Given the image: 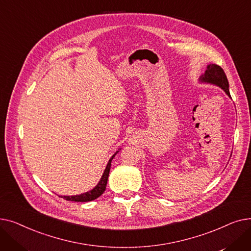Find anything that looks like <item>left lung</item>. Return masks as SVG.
Here are the masks:
<instances>
[{
    "instance_id": "left-lung-1",
    "label": "left lung",
    "mask_w": 251,
    "mask_h": 251,
    "mask_svg": "<svg viewBox=\"0 0 251 251\" xmlns=\"http://www.w3.org/2000/svg\"><path fill=\"white\" fill-rule=\"evenodd\" d=\"M200 80L201 82L210 83V84H215V85L220 86L229 97H231L230 91H229V82H228L227 76L219 65H216V64L207 65L206 70H205L204 74L201 76Z\"/></svg>"
}]
</instances>
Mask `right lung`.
Here are the masks:
<instances>
[{
	"label": "right lung",
	"mask_w": 251,
	"mask_h": 251,
	"mask_svg": "<svg viewBox=\"0 0 251 251\" xmlns=\"http://www.w3.org/2000/svg\"><path fill=\"white\" fill-rule=\"evenodd\" d=\"M118 151L115 152V154H113V156L110 159V161L108 162L107 167L104 169V172L100 180V182L98 183V185L91 189L88 192L79 194V195H73V196H60L62 199L69 201H76V202H85V201H91L94 200H97L98 197H100L105 190V187H107V182H108V178H109V174H110V169H111V163L112 160L114 159V156L117 154Z\"/></svg>",
	"instance_id": "right-lung-1"
}]
</instances>
